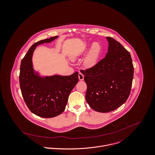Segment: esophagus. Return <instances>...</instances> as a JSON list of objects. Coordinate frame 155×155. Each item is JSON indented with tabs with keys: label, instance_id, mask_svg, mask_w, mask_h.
I'll use <instances>...</instances> for the list:
<instances>
[{
	"label": "esophagus",
	"instance_id": "1",
	"mask_svg": "<svg viewBox=\"0 0 155 155\" xmlns=\"http://www.w3.org/2000/svg\"><path fill=\"white\" fill-rule=\"evenodd\" d=\"M84 75L81 72H79L78 74V78L80 81H83L84 80Z\"/></svg>",
	"mask_w": 155,
	"mask_h": 155
}]
</instances>
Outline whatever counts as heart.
I'll return each instance as SVG.
<instances>
[{"instance_id": "b5f03b06", "label": "heart", "mask_w": 155, "mask_h": 155, "mask_svg": "<svg viewBox=\"0 0 155 155\" xmlns=\"http://www.w3.org/2000/svg\"><path fill=\"white\" fill-rule=\"evenodd\" d=\"M88 50L89 51L84 61V65L87 67H94L99 62L103 51V47L99 41H94L92 43L88 42L84 43L78 52L72 56L71 59L74 61L79 57L84 56Z\"/></svg>"}]
</instances>
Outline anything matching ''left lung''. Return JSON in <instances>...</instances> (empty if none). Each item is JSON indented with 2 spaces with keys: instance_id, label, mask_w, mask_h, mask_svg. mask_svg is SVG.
<instances>
[{
  "instance_id": "obj_1",
  "label": "left lung",
  "mask_w": 155,
  "mask_h": 155,
  "mask_svg": "<svg viewBox=\"0 0 155 155\" xmlns=\"http://www.w3.org/2000/svg\"><path fill=\"white\" fill-rule=\"evenodd\" d=\"M105 58L91 68L81 70L87 86L86 99L99 112H109L127 100L131 91L134 67L130 53L114 38L107 37Z\"/></svg>"
}]
</instances>
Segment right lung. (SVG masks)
I'll use <instances>...</instances> for the list:
<instances>
[{"instance_id":"1","label":"right lung","mask_w":155,"mask_h":155,"mask_svg":"<svg viewBox=\"0 0 155 155\" xmlns=\"http://www.w3.org/2000/svg\"><path fill=\"white\" fill-rule=\"evenodd\" d=\"M59 36L35 43L22 59L19 84L24 100L30 111L42 118H53L65 109L70 93L78 81V72L68 76H45L34 69L33 56L38 45L49 43Z\"/></svg>"}]
</instances>
